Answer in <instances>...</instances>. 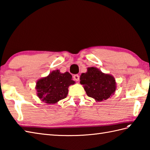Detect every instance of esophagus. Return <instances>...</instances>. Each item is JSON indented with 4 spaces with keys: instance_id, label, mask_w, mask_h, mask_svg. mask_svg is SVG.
I'll return each instance as SVG.
<instances>
[{
    "instance_id": "obj_1",
    "label": "esophagus",
    "mask_w": 150,
    "mask_h": 150,
    "mask_svg": "<svg viewBox=\"0 0 150 150\" xmlns=\"http://www.w3.org/2000/svg\"><path fill=\"white\" fill-rule=\"evenodd\" d=\"M73 79H74L75 81H79V76L78 75H73Z\"/></svg>"
}]
</instances>
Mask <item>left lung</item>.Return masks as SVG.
Listing matches in <instances>:
<instances>
[{"label": "left lung", "instance_id": "left-lung-1", "mask_svg": "<svg viewBox=\"0 0 150 150\" xmlns=\"http://www.w3.org/2000/svg\"><path fill=\"white\" fill-rule=\"evenodd\" d=\"M80 83L88 97L97 102L107 100L114 95L117 89L113 76L102 72L96 67H89L80 76Z\"/></svg>", "mask_w": 150, "mask_h": 150}]
</instances>
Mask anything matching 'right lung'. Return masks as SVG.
I'll list each match as a JSON object with an SVG mask.
<instances>
[{"label":"right lung","instance_id":"right-lung-1","mask_svg":"<svg viewBox=\"0 0 150 150\" xmlns=\"http://www.w3.org/2000/svg\"><path fill=\"white\" fill-rule=\"evenodd\" d=\"M75 83L69 72L62 73L59 69L54 70L37 81V95L45 103L56 104L67 97L69 86Z\"/></svg>","mask_w":150,"mask_h":150}]
</instances>
